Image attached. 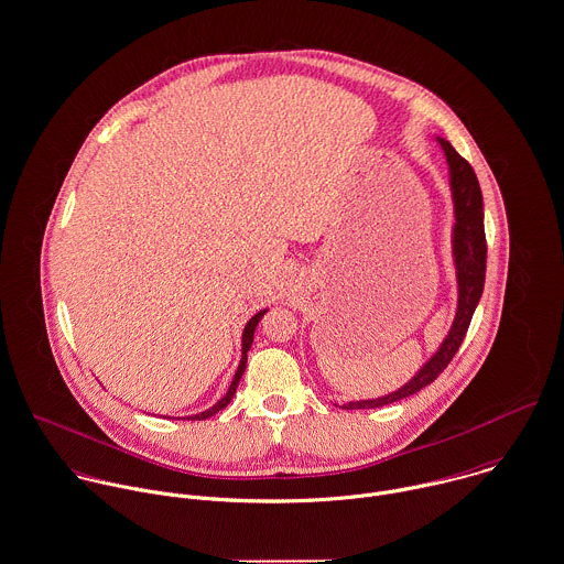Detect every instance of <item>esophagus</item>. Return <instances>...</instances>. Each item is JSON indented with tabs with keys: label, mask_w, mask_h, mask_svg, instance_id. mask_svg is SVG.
Returning <instances> with one entry per match:
<instances>
[{
	"label": "esophagus",
	"mask_w": 564,
	"mask_h": 564,
	"mask_svg": "<svg viewBox=\"0 0 564 564\" xmlns=\"http://www.w3.org/2000/svg\"><path fill=\"white\" fill-rule=\"evenodd\" d=\"M302 289V275L300 273H291L284 282V295H297V291Z\"/></svg>",
	"instance_id": "34e87169"
}]
</instances>
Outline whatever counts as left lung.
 <instances>
[{"instance_id":"left-lung-1","label":"left lung","mask_w":564,"mask_h":564,"mask_svg":"<svg viewBox=\"0 0 564 564\" xmlns=\"http://www.w3.org/2000/svg\"><path fill=\"white\" fill-rule=\"evenodd\" d=\"M446 162H448V184L453 194L455 225H453V262L457 275V311L453 326L437 348V352L417 370V375L406 380L395 391L372 398V400H352L341 409H375L395 400H402L444 372V368L453 361L459 350L466 330L470 326L473 313L481 300L484 282H486V231H484V198L470 164L451 147V142L437 138Z\"/></svg>"}]
</instances>
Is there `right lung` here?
I'll return each instance as SVG.
<instances>
[{
    "label": "right lung",
    "instance_id": "add662e5",
    "mask_svg": "<svg viewBox=\"0 0 564 564\" xmlns=\"http://www.w3.org/2000/svg\"><path fill=\"white\" fill-rule=\"evenodd\" d=\"M264 313H267V308H264V311H260V313H256V315L247 322V326H245V330H242V357H240L238 370H236V375L231 378V384H229L227 393H225L216 404H212L209 409H205V411H200V413H196V415H188V420H205V417L214 415L216 411H220V409H225V406L229 404V400H231V398H234V393H236V387H238L240 378L245 375V368H247V352H249V348H251V344H253L256 326H258V322L262 319V315H264ZM184 420H186V417H184Z\"/></svg>",
    "mask_w": 564,
    "mask_h": 564
}]
</instances>
